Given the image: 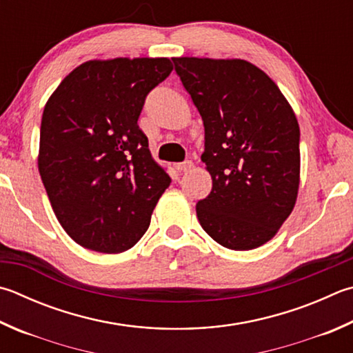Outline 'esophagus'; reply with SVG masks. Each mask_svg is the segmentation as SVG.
Returning <instances> with one entry per match:
<instances>
[{
  "instance_id": "1",
  "label": "esophagus",
  "mask_w": 353,
  "mask_h": 353,
  "mask_svg": "<svg viewBox=\"0 0 353 353\" xmlns=\"http://www.w3.org/2000/svg\"><path fill=\"white\" fill-rule=\"evenodd\" d=\"M174 168H176L177 171H188V170L193 168V162H191V160H185V162L176 163Z\"/></svg>"
}]
</instances>
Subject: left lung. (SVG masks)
I'll use <instances>...</instances> for the list:
<instances>
[{
	"label": "left lung",
	"instance_id": "obj_1",
	"mask_svg": "<svg viewBox=\"0 0 353 353\" xmlns=\"http://www.w3.org/2000/svg\"><path fill=\"white\" fill-rule=\"evenodd\" d=\"M205 128L211 193L196 205L222 247L253 250L290 216L299 188V125L264 70L245 60L172 59Z\"/></svg>",
	"mask_w": 353,
	"mask_h": 353
}]
</instances>
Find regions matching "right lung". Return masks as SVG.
<instances>
[{"label": "right lung", "instance_id": "add662e5", "mask_svg": "<svg viewBox=\"0 0 353 353\" xmlns=\"http://www.w3.org/2000/svg\"><path fill=\"white\" fill-rule=\"evenodd\" d=\"M171 70L168 59L91 60L44 106L38 171L57 219L81 247L121 253L148 230L171 179L137 120Z\"/></svg>", "mask_w": 353, "mask_h": 353}]
</instances>
